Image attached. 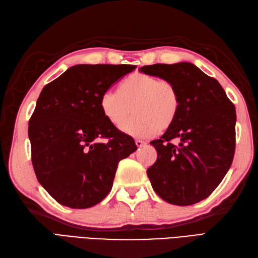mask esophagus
<instances>
[{"mask_svg":"<svg viewBox=\"0 0 258 258\" xmlns=\"http://www.w3.org/2000/svg\"><path fill=\"white\" fill-rule=\"evenodd\" d=\"M146 142L144 141H142V140H136V146L138 147V148H142V147H144L146 146Z\"/></svg>","mask_w":258,"mask_h":258,"instance_id":"34e87169","label":"esophagus"}]
</instances>
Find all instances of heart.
I'll return each mask as SVG.
<instances>
[{
    "instance_id": "1",
    "label": "heart",
    "mask_w": 258,
    "mask_h": 258,
    "mask_svg": "<svg viewBox=\"0 0 258 258\" xmlns=\"http://www.w3.org/2000/svg\"><path fill=\"white\" fill-rule=\"evenodd\" d=\"M103 116L119 128L133 108L134 117L121 130L135 138H149L176 121L181 108L180 94L172 81L146 73H134L115 92H105L99 99Z\"/></svg>"
}]
</instances>
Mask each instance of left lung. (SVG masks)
Wrapping results in <instances>:
<instances>
[{"mask_svg": "<svg viewBox=\"0 0 258 258\" xmlns=\"http://www.w3.org/2000/svg\"><path fill=\"white\" fill-rule=\"evenodd\" d=\"M143 72L177 86L181 108L176 121L150 143L158 159L147 174L165 202L189 206L206 199L228 173L235 151V107L219 82L189 62L156 63ZM177 139L179 144L171 141Z\"/></svg>", "mask_w": 258, "mask_h": 258, "instance_id": "1", "label": "left lung"}]
</instances>
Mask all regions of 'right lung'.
<instances>
[{
	"mask_svg": "<svg viewBox=\"0 0 258 258\" xmlns=\"http://www.w3.org/2000/svg\"><path fill=\"white\" fill-rule=\"evenodd\" d=\"M131 64H78L43 87L29 119L31 162L40 185L73 209L97 205L135 140L106 119L99 99ZM107 139V143H99Z\"/></svg>",
	"mask_w": 258,
	"mask_h": 258,
	"instance_id": "add662e5",
	"label": "right lung"
}]
</instances>
